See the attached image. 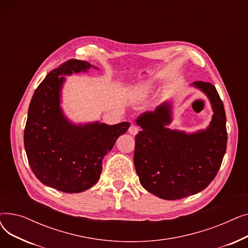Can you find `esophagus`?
Masks as SVG:
<instances>
[{"label":"esophagus","instance_id":"34e87169","mask_svg":"<svg viewBox=\"0 0 248 248\" xmlns=\"http://www.w3.org/2000/svg\"><path fill=\"white\" fill-rule=\"evenodd\" d=\"M139 131H140V128H139V126L138 125H136V124H131V126L128 127V133L131 134V135H137L138 133H139Z\"/></svg>","mask_w":248,"mask_h":248}]
</instances>
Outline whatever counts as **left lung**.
I'll use <instances>...</instances> for the list:
<instances>
[{
	"mask_svg": "<svg viewBox=\"0 0 248 248\" xmlns=\"http://www.w3.org/2000/svg\"><path fill=\"white\" fill-rule=\"evenodd\" d=\"M209 98L214 114L205 131L187 135L165 127L171 107L164 103L139 116L134 163L141 186L165 200L197 194L217 175L226 152L227 131L223 102L210 82L195 81Z\"/></svg>",
	"mask_w": 248,
	"mask_h": 248,
	"instance_id": "1",
	"label": "left lung"
}]
</instances>
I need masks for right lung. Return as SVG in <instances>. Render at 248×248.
Returning a JSON list of instances; mask_svg holds the SVG:
<instances>
[{
  "label": "right lung",
  "instance_id": "right-lung-1",
  "mask_svg": "<svg viewBox=\"0 0 248 248\" xmlns=\"http://www.w3.org/2000/svg\"><path fill=\"white\" fill-rule=\"evenodd\" d=\"M90 67L87 61L69 59L52 70L35 90L24 131L32 172L44 185L65 193H79L96 183L104 155L129 126L126 122L75 125L64 117L59 107L62 75Z\"/></svg>",
  "mask_w": 248,
  "mask_h": 248
}]
</instances>
